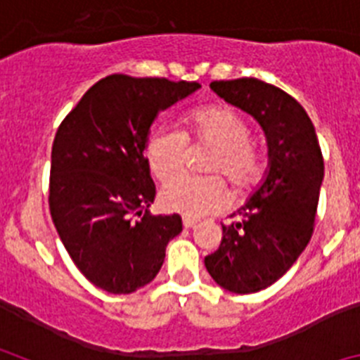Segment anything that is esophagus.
<instances>
[{"mask_svg":"<svg viewBox=\"0 0 360 360\" xmlns=\"http://www.w3.org/2000/svg\"><path fill=\"white\" fill-rule=\"evenodd\" d=\"M196 224H198L196 219H193V218H184V227H186V229H193Z\"/></svg>","mask_w":360,"mask_h":360,"instance_id":"obj_1","label":"esophagus"}]
</instances>
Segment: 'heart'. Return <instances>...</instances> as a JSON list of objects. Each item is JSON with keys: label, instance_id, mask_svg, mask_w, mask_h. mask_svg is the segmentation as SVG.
<instances>
[{"label": "heart", "instance_id": "heart-1", "mask_svg": "<svg viewBox=\"0 0 360 360\" xmlns=\"http://www.w3.org/2000/svg\"><path fill=\"white\" fill-rule=\"evenodd\" d=\"M196 142L214 146L207 171L224 173L238 189H249L263 174V157L250 144V128L243 117L227 106H203L191 111L184 128L157 126L146 139V162L158 180H169L184 169L187 148ZM229 193L219 176L184 174L169 180L160 191V205L167 212L202 218L219 211Z\"/></svg>", "mask_w": 360, "mask_h": 360}]
</instances>
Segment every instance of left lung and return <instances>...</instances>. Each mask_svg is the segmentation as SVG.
Instances as JSON below:
<instances>
[{
  "label": "left lung",
  "instance_id": "left-lung-1",
  "mask_svg": "<svg viewBox=\"0 0 360 360\" xmlns=\"http://www.w3.org/2000/svg\"><path fill=\"white\" fill-rule=\"evenodd\" d=\"M211 88L257 120L269 146L263 184L238 211V221L221 225L218 250L205 269L219 287L252 294L278 281L307 249L324 178L316 128L301 104L278 86L259 79L214 81Z\"/></svg>",
  "mask_w": 360,
  "mask_h": 360
}]
</instances>
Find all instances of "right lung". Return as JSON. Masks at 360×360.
Listing matches in <instances>:
<instances>
[{"instance_id":"obj_1","label":"right lung","mask_w":360,"mask_h":360,"mask_svg":"<svg viewBox=\"0 0 360 360\" xmlns=\"http://www.w3.org/2000/svg\"><path fill=\"white\" fill-rule=\"evenodd\" d=\"M198 88L164 77L108 75L57 129L50 214L75 266L110 294H131L151 283L167 243L182 232L178 214H149L157 191L144 148L158 113Z\"/></svg>"}]
</instances>
